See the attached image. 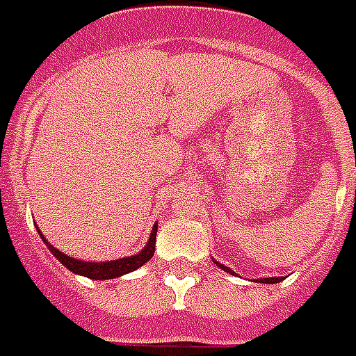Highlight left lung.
Listing matches in <instances>:
<instances>
[{"instance_id":"obj_1","label":"left lung","mask_w":356,"mask_h":356,"mask_svg":"<svg viewBox=\"0 0 356 356\" xmlns=\"http://www.w3.org/2000/svg\"><path fill=\"white\" fill-rule=\"evenodd\" d=\"M216 264H220V263H216ZM220 268H224V270H226V272H230V274H234V272H232L230 268H228V266H222V264H220ZM259 282H263V284H278L280 278H261V280H259Z\"/></svg>"}]
</instances>
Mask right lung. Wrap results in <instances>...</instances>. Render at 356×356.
Masks as SVG:
<instances>
[{
	"label": "right lung",
	"mask_w": 356,
	"mask_h": 356,
	"mask_svg": "<svg viewBox=\"0 0 356 356\" xmlns=\"http://www.w3.org/2000/svg\"><path fill=\"white\" fill-rule=\"evenodd\" d=\"M38 234L42 236L40 230H38ZM42 239H44V236H42ZM155 239H157V226H153L149 241H147V245L143 247L140 253L134 254V257H126V259L109 261V263H86V261H78V259H72L69 254L61 253L59 249H55L51 243H47V239H44V243L49 247V251L55 254V259H59V263L65 264L74 274H82L86 278L92 280H111L118 278L122 274H128V272H134L136 268H140L142 264L147 263L153 257V253H155Z\"/></svg>",
	"instance_id": "add662e5"
}]
</instances>
